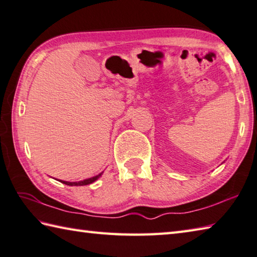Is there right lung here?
<instances>
[{"instance_id":"obj_1","label":"right lung","mask_w":257,"mask_h":257,"mask_svg":"<svg viewBox=\"0 0 257 257\" xmlns=\"http://www.w3.org/2000/svg\"><path fill=\"white\" fill-rule=\"evenodd\" d=\"M101 175H102V173H101V174H99V175H97V176H94V177H91V178H88V179L81 180V182H75V183L64 182V180H59V182H60V183H62V184H65V185H69V186H84V185H89V184H92V183H94L95 180H97V179H98Z\"/></svg>"}]
</instances>
